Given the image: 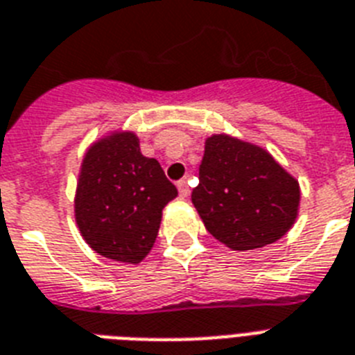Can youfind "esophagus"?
Masks as SVG:
<instances>
[{"label":"esophagus","mask_w":355,"mask_h":355,"mask_svg":"<svg viewBox=\"0 0 355 355\" xmlns=\"http://www.w3.org/2000/svg\"><path fill=\"white\" fill-rule=\"evenodd\" d=\"M178 190H180L181 198H187V196L190 194V187H189V183H187V180L178 181Z\"/></svg>","instance_id":"obj_1"}]
</instances>
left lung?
<instances>
[{
    "label": "left lung",
    "instance_id": "1",
    "mask_svg": "<svg viewBox=\"0 0 355 355\" xmlns=\"http://www.w3.org/2000/svg\"><path fill=\"white\" fill-rule=\"evenodd\" d=\"M300 183L248 141L214 134L205 141L192 203L205 227L232 250H254L288 232L300 210Z\"/></svg>",
    "mask_w": 355,
    "mask_h": 355
}]
</instances>
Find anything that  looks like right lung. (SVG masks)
<instances>
[{
  "label": "right lung",
  "mask_w": 355,
  "mask_h": 355,
  "mask_svg": "<svg viewBox=\"0 0 355 355\" xmlns=\"http://www.w3.org/2000/svg\"><path fill=\"white\" fill-rule=\"evenodd\" d=\"M178 196L134 132H112L90 145L76 189V223L92 250L137 265L156 243L165 205Z\"/></svg>",
  "instance_id": "obj_1"
}]
</instances>
